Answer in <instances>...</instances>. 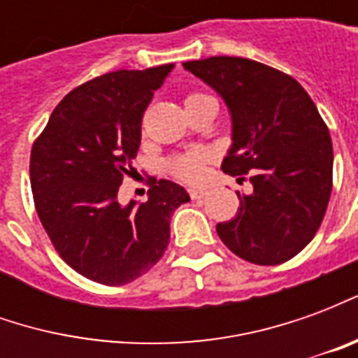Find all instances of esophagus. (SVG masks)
Here are the masks:
<instances>
[{
    "label": "esophagus",
    "mask_w": 358,
    "mask_h": 358,
    "mask_svg": "<svg viewBox=\"0 0 358 358\" xmlns=\"http://www.w3.org/2000/svg\"><path fill=\"white\" fill-rule=\"evenodd\" d=\"M187 192H189V197H192V199H201V197H205V195L209 194V189H207V186L189 187Z\"/></svg>",
    "instance_id": "1"
}]
</instances>
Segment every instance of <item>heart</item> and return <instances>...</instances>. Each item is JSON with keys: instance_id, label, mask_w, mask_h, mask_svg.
<instances>
[{"instance_id": "heart-1", "label": "heart", "mask_w": 358, "mask_h": 358, "mask_svg": "<svg viewBox=\"0 0 358 358\" xmlns=\"http://www.w3.org/2000/svg\"><path fill=\"white\" fill-rule=\"evenodd\" d=\"M205 94H199V92H194V94L186 95V103L195 101L199 99ZM213 159V153L210 149L207 148H197L192 149V151H186V153H180V155L172 157L171 163H169V169L176 176V178L184 180V182H197V180L203 178L205 174V169H207V163Z\"/></svg>"}]
</instances>
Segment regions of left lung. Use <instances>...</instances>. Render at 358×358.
Segmentation results:
<instances>
[{
  "label": "left lung",
  "mask_w": 358,
  "mask_h": 358,
  "mask_svg": "<svg viewBox=\"0 0 358 358\" xmlns=\"http://www.w3.org/2000/svg\"><path fill=\"white\" fill-rule=\"evenodd\" d=\"M184 69L224 97L232 113V149L222 171L253 186L240 195L220 240L253 264H282L315 238L331 194L334 149L328 126L299 82L243 57L187 61Z\"/></svg>",
  "instance_id": "obj_1"
}]
</instances>
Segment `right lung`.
<instances>
[{"mask_svg":"<svg viewBox=\"0 0 358 358\" xmlns=\"http://www.w3.org/2000/svg\"><path fill=\"white\" fill-rule=\"evenodd\" d=\"M174 65L117 71L61 99L30 153L36 213L59 257L88 280L124 285L153 268L171 241V217L189 201L171 180L149 178V199L117 195L141 143V118Z\"/></svg>","mask_w":358,"mask_h":358,"instance_id":"obj_1","label":"right lung"}]
</instances>
